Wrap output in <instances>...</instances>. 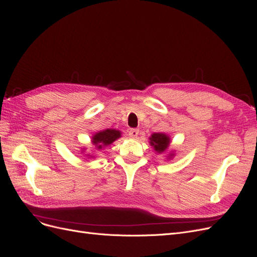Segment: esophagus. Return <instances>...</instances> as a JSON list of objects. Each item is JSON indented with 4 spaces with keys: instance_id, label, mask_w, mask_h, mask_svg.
Instances as JSON below:
<instances>
[{
    "instance_id": "esophagus-1",
    "label": "esophagus",
    "mask_w": 257,
    "mask_h": 257,
    "mask_svg": "<svg viewBox=\"0 0 257 257\" xmlns=\"http://www.w3.org/2000/svg\"><path fill=\"white\" fill-rule=\"evenodd\" d=\"M138 134H139V130H138V128H132V130H130V132H128V136H130L131 138H133V139L137 138Z\"/></svg>"
}]
</instances>
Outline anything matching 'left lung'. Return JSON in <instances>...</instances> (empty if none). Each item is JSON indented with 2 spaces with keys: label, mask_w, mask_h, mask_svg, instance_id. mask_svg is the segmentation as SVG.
<instances>
[{
  "label": "left lung",
  "mask_w": 257,
  "mask_h": 257,
  "mask_svg": "<svg viewBox=\"0 0 257 257\" xmlns=\"http://www.w3.org/2000/svg\"><path fill=\"white\" fill-rule=\"evenodd\" d=\"M170 137L165 133H153L149 137V144L151 147H153L154 151L162 154L168 151V148L170 145ZM175 157V152L170 151L167 154V160H172Z\"/></svg>",
  "instance_id": "8db88e82"
}]
</instances>
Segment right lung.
<instances>
[{"label":"right lung","mask_w":257,"mask_h":257,"mask_svg":"<svg viewBox=\"0 0 257 257\" xmlns=\"http://www.w3.org/2000/svg\"><path fill=\"white\" fill-rule=\"evenodd\" d=\"M122 133L119 130H114V128H106L103 131H99L97 133H95L94 135L92 136V145L94 146L92 151H94L93 153H88L84 154V157H87L88 159H93L95 158L96 155H94V153H96V151L102 150L103 148L111 145L113 142H115L116 139H119L121 137ZM85 149L82 148L81 153H84Z\"/></svg>","instance_id":"add662e5"}]
</instances>
